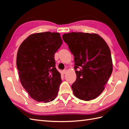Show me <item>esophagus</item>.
<instances>
[{
    "label": "esophagus",
    "mask_w": 129,
    "mask_h": 129,
    "mask_svg": "<svg viewBox=\"0 0 129 129\" xmlns=\"http://www.w3.org/2000/svg\"><path fill=\"white\" fill-rule=\"evenodd\" d=\"M66 72H67V70H66V69H64V70H63V71H62V73H63L64 74H65L66 73Z\"/></svg>",
    "instance_id": "esophagus-1"
}]
</instances>
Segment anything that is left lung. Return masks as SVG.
Masks as SVG:
<instances>
[{
	"instance_id": "1",
	"label": "left lung",
	"mask_w": 129,
	"mask_h": 129,
	"mask_svg": "<svg viewBox=\"0 0 129 129\" xmlns=\"http://www.w3.org/2000/svg\"><path fill=\"white\" fill-rule=\"evenodd\" d=\"M74 56L76 80L74 95L83 101L96 99L103 92L112 72L110 48L103 39L95 33L71 32L62 36ZM77 68L80 70L77 71Z\"/></svg>"
}]
</instances>
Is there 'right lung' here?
I'll return each mask as SVG.
<instances>
[{
	"label": "right lung",
	"mask_w": 129,
	"mask_h": 129,
	"mask_svg": "<svg viewBox=\"0 0 129 129\" xmlns=\"http://www.w3.org/2000/svg\"><path fill=\"white\" fill-rule=\"evenodd\" d=\"M62 44L58 33L30 35L19 47L17 66L22 87L32 99L48 103L56 98L62 82L54 54Z\"/></svg>",
	"instance_id": "1"
}]
</instances>
